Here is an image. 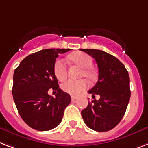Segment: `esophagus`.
<instances>
[{"instance_id":"34e87169","label":"esophagus","mask_w":148,"mask_h":148,"mask_svg":"<svg viewBox=\"0 0 148 148\" xmlns=\"http://www.w3.org/2000/svg\"><path fill=\"white\" fill-rule=\"evenodd\" d=\"M77 99V97H74V96H71V101L74 102Z\"/></svg>"}]
</instances>
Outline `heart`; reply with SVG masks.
Here are the masks:
<instances>
[{
  "instance_id": "1",
  "label": "heart",
  "mask_w": 148,
  "mask_h": 148,
  "mask_svg": "<svg viewBox=\"0 0 148 148\" xmlns=\"http://www.w3.org/2000/svg\"><path fill=\"white\" fill-rule=\"evenodd\" d=\"M70 59L74 64L83 68L81 76L87 78L88 80H92L93 74L90 69L93 64V59L89 55L84 52H75L70 55ZM54 74L58 80L62 81L67 77L68 68L66 63L62 58H58L54 64ZM87 87V83L84 80H68L62 84V89L65 93L71 95H77L85 90Z\"/></svg>"
}]
</instances>
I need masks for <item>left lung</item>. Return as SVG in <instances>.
Masks as SVG:
<instances>
[{
	"instance_id": "obj_1",
	"label": "left lung",
	"mask_w": 148,
	"mask_h": 148,
	"mask_svg": "<svg viewBox=\"0 0 148 148\" xmlns=\"http://www.w3.org/2000/svg\"><path fill=\"white\" fill-rule=\"evenodd\" d=\"M93 58L98 66V80L88 91L95 99L81 111L87 127L97 132L115 128L122 117L130 99V79L124 64L113 55L97 49H80Z\"/></svg>"
}]
</instances>
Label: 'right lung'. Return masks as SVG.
I'll use <instances>...</instances> for the list:
<instances>
[{
	"instance_id": "right-lung-1",
	"label": "right lung",
	"mask_w": 148,
	"mask_h": 148,
	"mask_svg": "<svg viewBox=\"0 0 148 148\" xmlns=\"http://www.w3.org/2000/svg\"><path fill=\"white\" fill-rule=\"evenodd\" d=\"M70 50L43 49L26 56L14 71V103L23 120L33 129L49 131L56 128L70 104V95L59 88L53 70L58 55ZM51 88L57 92L56 97L47 94Z\"/></svg>"
}]
</instances>
